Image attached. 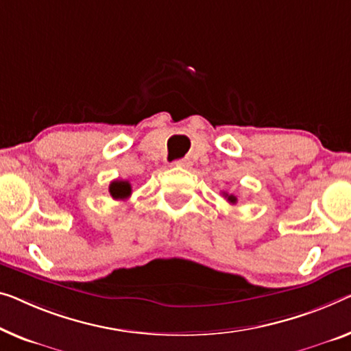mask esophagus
I'll return each instance as SVG.
<instances>
[{
    "mask_svg": "<svg viewBox=\"0 0 351 351\" xmlns=\"http://www.w3.org/2000/svg\"><path fill=\"white\" fill-rule=\"evenodd\" d=\"M175 165H176V167H181V169H191V167H192V160L184 158V159L176 160Z\"/></svg>",
    "mask_w": 351,
    "mask_h": 351,
    "instance_id": "1",
    "label": "esophagus"
}]
</instances>
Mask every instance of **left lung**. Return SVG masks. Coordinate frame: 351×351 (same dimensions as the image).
<instances>
[{
  "instance_id": "left-lung-1",
  "label": "left lung",
  "mask_w": 351,
  "mask_h": 351,
  "mask_svg": "<svg viewBox=\"0 0 351 351\" xmlns=\"http://www.w3.org/2000/svg\"><path fill=\"white\" fill-rule=\"evenodd\" d=\"M222 195L227 198V202H228V203H233V205H234V203H237V197H234V195H228L227 192H223Z\"/></svg>"
}]
</instances>
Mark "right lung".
Instances as JSON below:
<instances>
[{
	"instance_id": "1",
	"label": "right lung",
	"mask_w": 351,
	"mask_h": 351,
	"mask_svg": "<svg viewBox=\"0 0 351 351\" xmlns=\"http://www.w3.org/2000/svg\"><path fill=\"white\" fill-rule=\"evenodd\" d=\"M108 192L114 200H125L132 193V187H130L129 181H112L108 186Z\"/></svg>"
}]
</instances>
